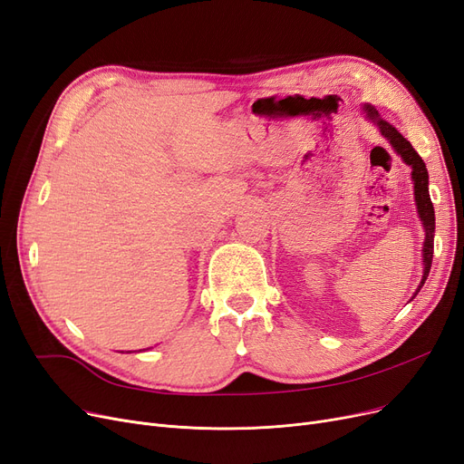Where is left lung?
I'll list each match as a JSON object with an SVG mask.
<instances>
[{
  "label": "left lung",
  "mask_w": 464,
  "mask_h": 464,
  "mask_svg": "<svg viewBox=\"0 0 464 464\" xmlns=\"http://www.w3.org/2000/svg\"><path fill=\"white\" fill-rule=\"evenodd\" d=\"M362 113L366 115L368 121L377 127V130L381 132L382 138L389 140V144L392 146V150L401 157V160L408 167H411V182H413V195H415V207H417V214L422 221V229H425V243H422V278L420 285L417 286L413 297L419 294V290L425 285V280L430 273V266H432V254H434V229H436V219H434V207L430 200V193H429V170L425 160L419 157V153L413 150V146L408 142V140L401 136L394 125H391L389 121L382 119L379 115V111L372 106V104H362ZM411 297V299H413Z\"/></svg>",
  "instance_id": "obj_1"
}]
</instances>
